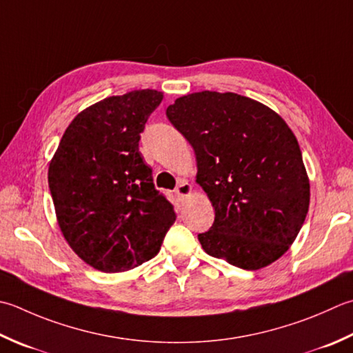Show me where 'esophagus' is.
Segmentation results:
<instances>
[{"label":"esophagus","instance_id":"esophagus-1","mask_svg":"<svg viewBox=\"0 0 353 353\" xmlns=\"http://www.w3.org/2000/svg\"><path fill=\"white\" fill-rule=\"evenodd\" d=\"M191 191H192V186L185 181V179H181V181H179V183H177V186H176V190H174V192H176V196L179 197V199H185V197H188L190 194H191Z\"/></svg>","mask_w":353,"mask_h":353}]
</instances>
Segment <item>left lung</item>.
I'll return each instance as SVG.
<instances>
[{"mask_svg":"<svg viewBox=\"0 0 353 353\" xmlns=\"http://www.w3.org/2000/svg\"><path fill=\"white\" fill-rule=\"evenodd\" d=\"M167 116L194 148L196 182L216 211L211 230L199 234L203 251L248 271L279 260L310 200L292 130L265 103L231 92L185 94Z\"/></svg>","mask_w":353,"mask_h":353,"instance_id":"1","label":"left lung"}]
</instances>
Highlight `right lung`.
I'll use <instances>...</instances> for the list:
<instances>
[{
	"instance_id": "right-lung-1",
	"label": "right lung",
	"mask_w": 353,
	"mask_h": 353,
	"mask_svg": "<svg viewBox=\"0 0 353 353\" xmlns=\"http://www.w3.org/2000/svg\"><path fill=\"white\" fill-rule=\"evenodd\" d=\"M162 99L157 90H133L82 110L48 165L62 236L98 271H130L153 259L176 220L139 151L145 122Z\"/></svg>"
}]
</instances>
